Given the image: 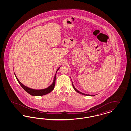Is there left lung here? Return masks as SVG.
Wrapping results in <instances>:
<instances>
[{"mask_svg": "<svg viewBox=\"0 0 131 131\" xmlns=\"http://www.w3.org/2000/svg\"><path fill=\"white\" fill-rule=\"evenodd\" d=\"M71 82H72V81H71ZM72 86H73V88L74 89V90H75L77 92V93H79L80 94H82V95H86V96H95V95H87V94H84V93H82V92H81L79 91L75 87H74V85L73 84V83H72Z\"/></svg>", "mask_w": 131, "mask_h": 131, "instance_id": "left-lung-1", "label": "left lung"}]
</instances>
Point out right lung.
<instances>
[{
	"label": "right lung",
	"instance_id": "1",
	"mask_svg": "<svg viewBox=\"0 0 131 131\" xmlns=\"http://www.w3.org/2000/svg\"><path fill=\"white\" fill-rule=\"evenodd\" d=\"M60 67L57 69V71L56 72L55 75V77H54L53 83H52V84H51L49 86H48V87L46 88L43 89H38H38H32V88H31L27 87V86L24 85V84L20 82L19 80L18 79L17 77L16 76V74H15V73H14V75H15V77H16V79L18 81L19 83H20V86L24 88V90L25 91L27 92L30 95H33V96H42V95H46L48 94V93H50L54 89L55 85L56 73H57V72L59 70Z\"/></svg>",
	"mask_w": 131,
	"mask_h": 131
}]
</instances>
